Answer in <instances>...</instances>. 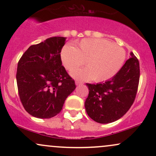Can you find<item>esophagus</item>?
<instances>
[{"mask_svg": "<svg viewBox=\"0 0 156 156\" xmlns=\"http://www.w3.org/2000/svg\"><path fill=\"white\" fill-rule=\"evenodd\" d=\"M83 83L82 81H80V80H76V84L77 86H78V85H82V84H83Z\"/></svg>", "mask_w": 156, "mask_h": 156, "instance_id": "esophagus-1", "label": "esophagus"}]
</instances>
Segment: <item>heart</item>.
<instances>
[{"mask_svg":"<svg viewBox=\"0 0 156 156\" xmlns=\"http://www.w3.org/2000/svg\"><path fill=\"white\" fill-rule=\"evenodd\" d=\"M124 50L102 39H84L75 47L66 44L61 52L64 67L68 70L85 64L87 68L75 69L71 75L78 79L104 81L114 77L124 63Z\"/></svg>","mask_w":156,"mask_h":156,"instance_id":"heart-1","label":"heart"}]
</instances>
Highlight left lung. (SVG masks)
Instances as JSON below:
<instances>
[{"instance_id": "obj_1", "label": "left lung", "mask_w": 156, "mask_h": 156, "mask_svg": "<svg viewBox=\"0 0 156 156\" xmlns=\"http://www.w3.org/2000/svg\"><path fill=\"white\" fill-rule=\"evenodd\" d=\"M139 62L132 52L130 58L111 80L87 83L89 95L85 108L89 117L101 124L120 119L133 103L139 86Z\"/></svg>"}]
</instances>
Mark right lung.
<instances>
[{
    "label": "right lung",
    "instance_id": "right-lung-1",
    "mask_svg": "<svg viewBox=\"0 0 156 156\" xmlns=\"http://www.w3.org/2000/svg\"><path fill=\"white\" fill-rule=\"evenodd\" d=\"M66 39L51 37L30 46L19 61L16 75L19 96L33 117L49 119L57 115L76 89L61 59Z\"/></svg>",
    "mask_w": 156,
    "mask_h": 156
}]
</instances>
